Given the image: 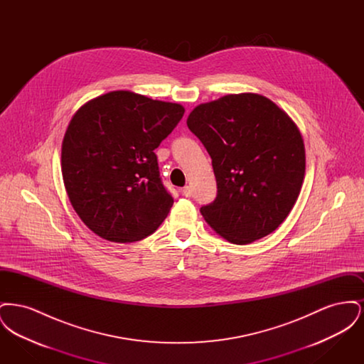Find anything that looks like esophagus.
Wrapping results in <instances>:
<instances>
[{"mask_svg":"<svg viewBox=\"0 0 364 364\" xmlns=\"http://www.w3.org/2000/svg\"><path fill=\"white\" fill-rule=\"evenodd\" d=\"M180 193H181V195H183V196H186V198H188V196H191L190 187H184V188H181V190H180Z\"/></svg>","mask_w":364,"mask_h":364,"instance_id":"34e87169","label":"esophagus"}]
</instances>
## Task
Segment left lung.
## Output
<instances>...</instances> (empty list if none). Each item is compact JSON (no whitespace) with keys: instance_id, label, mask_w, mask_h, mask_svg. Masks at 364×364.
<instances>
[{"instance_id":"1","label":"left lung","mask_w":364,"mask_h":364,"mask_svg":"<svg viewBox=\"0 0 364 364\" xmlns=\"http://www.w3.org/2000/svg\"><path fill=\"white\" fill-rule=\"evenodd\" d=\"M187 125L206 147L217 196L200 213L221 237L250 244L276 230L297 200L306 151L294 120L269 98L229 94L196 106Z\"/></svg>"}]
</instances>
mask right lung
<instances>
[{
  "instance_id": "1",
  "label": "right lung",
  "mask_w": 364,
  "mask_h": 364,
  "mask_svg": "<svg viewBox=\"0 0 364 364\" xmlns=\"http://www.w3.org/2000/svg\"><path fill=\"white\" fill-rule=\"evenodd\" d=\"M181 105L112 91L83 105L63 140L61 172L70 205L95 235L141 240L173 205L164 187L156 147L184 114Z\"/></svg>"
}]
</instances>
